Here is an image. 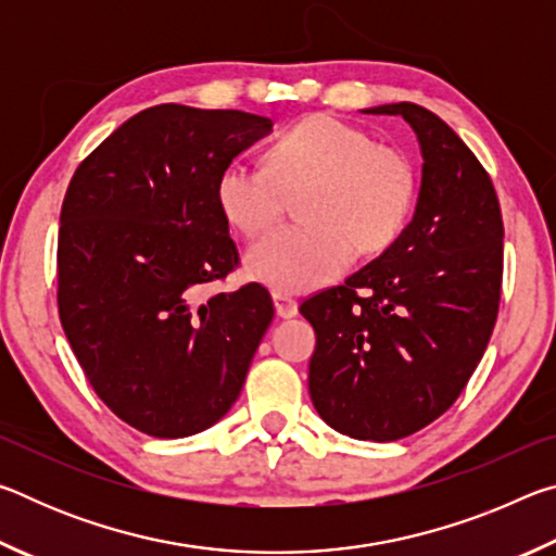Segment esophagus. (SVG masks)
Listing matches in <instances>:
<instances>
[{
	"label": "esophagus",
	"mask_w": 556,
	"mask_h": 556,
	"mask_svg": "<svg viewBox=\"0 0 556 556\" xmlns=\"http://www.w3.org/2000/svg\"><path fill=\"white\" fill-rule=\"evenodd\" d=\"M271 299H275L277 316H281V318H291V316H296V314H299V304H296V299H294V296L285 294V291H275V294H271Z\"/></svg>",
	"instance_id": "obj_1"
}]
</instances>
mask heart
Segmentation results:
<instances>
[{
  "label": "heart",
  "instance_id": "heart-1",
  "mask_svg": "<svg viewBox=\"0 0 556 556\" xmlns=\"http://www.w3.org/2000/svg\"><path fill=\"white\" fill-rule=\"evenodd\" d=\"M299 218L250 250V275L277 291H304L333 279L363 255L388 250L417 201V168L397 147L336 115H312L281 129L267 166L232 159L218 176V205L244 238L279 223L287 195Z\"/></svg>",
  "mask_w": 556,
  "mask_h": 556
}]
</instances>
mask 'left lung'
<instances>
[{
    "label": "left lung",
    "mask_w": 556,
    "mask_h": 556,
    "mask_svg": "<svg viewBox=\"0 0 556 556\" xmlns=\"http://www.w3.org/2000/svg\"><path fill=\"white\" fill-rule=\"evenodd\" d=\"M400 115L421 147L412 223L345 285L299 312L316 331L308 392L328 427L397 441L456 402L491 341L503 285V215L491 176L444 119L414 102Z\"/></svg>",
    "instance_id": "obj_1"
}]
</instances>
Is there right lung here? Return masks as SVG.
<instances>
[{
	"label": "right lung",
	"instance_id": "right-lung-1",
	"mask_svg": "<svg viewBox=\"0 0 556 556\" xmlns=\"http://www.w3.org/2000/svg\"><path fill=\"white\" fill-rule=\"evenodd\" d=\"M271 129L240 110L166 102L83 159L59 230V316L92 390L129 427L181 439L215 425L275 318L250 281L199 301L240 265L218 176Z\"/></svg>",
	"mask_w": 556,
	"mask_h": 556
}]
</instances>
